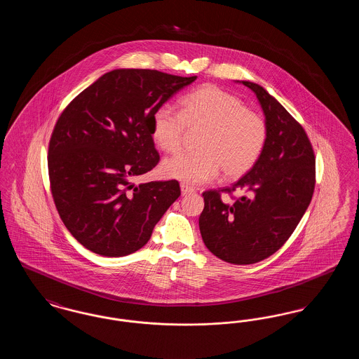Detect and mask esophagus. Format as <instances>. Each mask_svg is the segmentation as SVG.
<instances>
[{
    "instance_id": "1",
    "label": "esophagus",
    "mask_w": 359,
    "mask_h": 359,
    "mask_svg": "<svg viewBox=\"0 0 359 359\" xmlns=\"http://www.w3.org/2000/svg\"><path fill=\"white\" fill-rule=\"evenodd\" d=\"M180 189H182V194H183V195L195 192V188H192L191 186H188V184H184V183L180 184Z\"/></svg>"
}]
</instances>
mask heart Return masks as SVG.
<instances>
[{"label":"heart","instance_id":"obj_1","mask_svg":"<svg viewBox=\"0 0 359 359\" xmlns=\"http://www.w3.org/2000/svg\"><path fill=\"white\" fill-rule=\"evenodd\" d=\"M188 130H202L195 154H177L164 160L161 173L188 184L223 179L236 180L250 171L266 142V123L246 109L237 97L217 86L205 85L179 101V114L168 107L157 109L151 120L156 145L167 152L180 151Z\"/></svg>","mask_w":359,"mask_h":359}]
</instances>
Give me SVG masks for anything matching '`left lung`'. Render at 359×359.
I'll use <instances>...</instances> for the list:
<instances>
[{"mask_svg": "<svg viewBox=\"0 0 359 359\" xmlns=\"http://www.w3.org/2000/svg\"><path fill=\"white\" fill-rule=\"evenodd\" d=\"M256 94L266 123V142L253 168L236 184V203L205 191L199 229L214 256L236 265L256 264L276 253L303 218L315 188V156L307 135L262 86L237 81Z\"/></svg>", "mask_w": 359, "mask_h": 359, "instance_id": "obj_1", "label": "left lung"}]
</instances>
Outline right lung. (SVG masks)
Instances as JSON below:
<instances>
[{"label": "right lung", "instance_id": "obj_1", "mask_svg": "<svg viewBox=\"0 0 359 359\" xmlns=\"http://www.w3.org/2000/svg\"><path fill=\"white\" fill-rule=\"evenodd\" d=\"M196 76L117 69L85 88L52 133L48 172L59 215L74 238L104 257L132 255L180 196L176 180L135 184L160 160L154 111Z\"/></svg>", "mask_w": 359, "mask_h": 359}]
</instances>
